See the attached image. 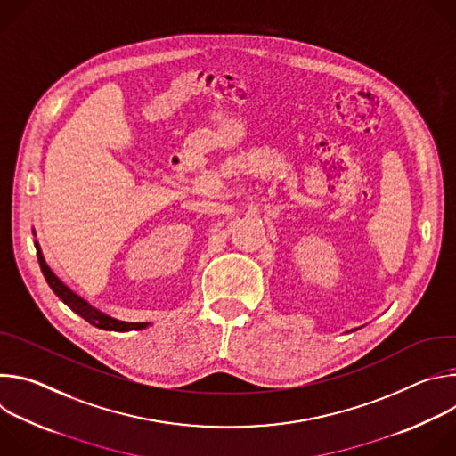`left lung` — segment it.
<instances>
[{
  "label": "left lung",
  "mask_w": 456,
  "mask_h": 456,
  "mask_svg": "<svg viewBox=\"0 0 456 456\" xmlns=\"http://www.w3.org/2000/svg\"><path fill=\"white\" fill-rule=\"evenodd\" d=\"M355 330H357V329H354V330H348V332H355Z\"/></svg>",
  "instance_id": "obj_1"
}]
</instances>
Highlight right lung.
<instances>
[{
    "mask_svg": "<svg viewBox=\"0 0 456 456\" xmlns=\"http://www.w3.org/2000/svg\"><path fill=\"white\" fill-rule=\"evenodd\" d=\"M34 236H36V231H34ZM36 245V250H37V259H39V267H41V273L46 280V283L50 285V289L53 290V294L64 303L69 305L76 314H79L83 319H86L90 324H94V327L97 329H102V330H110V332H129V330H144L150 327V322H127V321H120V319H115L104 312H101L99 308L92 306L85 297H81L79 294H76L69 285H64L55 274L53 271L48 267V264L45 262V256H43V250L37 243V240L34 241Z\"/></svg>",
    "mask_w": 456,
    "mask_h": 456,
    "instance_id": "right-lung-1",
    "label": "right lung"
}]
</instances>
